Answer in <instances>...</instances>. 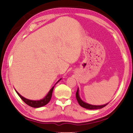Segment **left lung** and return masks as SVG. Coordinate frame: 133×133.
Instances as JSON below:
<instances>
[{"mask_svg":"<svg viewBox=\"0 0 133 133\" xmlns=\"http://www.w3.org/2000/svg\"><path fill=\"white\" fill-rule=\"evenodd\" d=\"M76 99H77L78 104H80V106H82L83 108H85V109H89V110H95V109H102V108L105 107V105L109 104V103H107V104H104V105H96L90 104H88V103L83 102L82 99H81L80 97L79 96V89H78V88L77 89V92H76Z\"/></svg>","mask_w":133,"mask_h":133,"instance_id":"8db88e82","label":"left lung"}]
</instances>
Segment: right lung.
I'll list each match as a JSON object with an SVG mask.
<instances>
[{
  "mask_svg": "<svg viewBox=\"0 0 133 133\" xmlns=\"http://www.w3.org/2000/svg\"><path fill=\"white\" fill-rule=\"evenodd\" d=\"M62 78H60V80H58L57 81V83H56L53 87H52V88H51L50 90V91L48 92V94H47V95L45 96L43 98H42V99H41V100H29V99H28V98H24V97L21 96V94H20L16 90H15V91H16V92L18 95H19L20 97L21 98L22 100H23L26 104L29 105V106H30L31 107H34V108L41 107L44 106V105H46L49 102H50V99L51 98V96H52V93H53L54 87H55V85L57 84V83L59 82V81Z\"/></svg>",
  "mask_w": 133,
  "mask_h": 133,
  "instance_id": "obj_1",
  "label": "right lung"
}]
</instances>
